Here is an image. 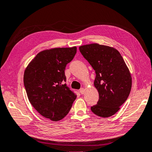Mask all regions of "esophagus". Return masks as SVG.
Wrapping results in <instances>:
<instances>
[{"label":"esophagus","instance_id":"34e87169","mask_svg":"<svg viewBox=\"0 0 152 152\" xmlns=\"http://www.w3.org/2000/svg\"><path fill=\"white\" fill-rule=\"evenodd\" d=\"M85 91H86V90H85V89H84V88H81V89H80V93H81V94H85Z\"/></svg>","mask_w":152,"mask_h":152}]
</instances>
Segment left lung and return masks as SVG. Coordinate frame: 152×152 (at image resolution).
I'll use <instances>...</instances> for the list:
<instances>
[{"label":"left lung","mask_w":152,"mask_h":152,"mask_svg":"<svg viewBox=\"0 0 152 152\" xmlns=\"http://www.w3.org/2000/svg\"><path fill=\"white\" fill-rule=\"evenodd\" d=\"M79 48L96 74L94 84L99 93V100L91 107V111L103 118L114 115L130 94L132 77L128 66L113 47L94 43Z\"/></svg>","instance_id":"left-lung-1"}]
</instances>
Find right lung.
Masks as SVG:
<instances>
[{"instance_id": "1", "label": "right lung", "mask_w": 152, "mask_h": 152, "mask_svg": "<svg viewBox=\"0 0 152 152\" xmlns=\"http://www.w3.org/2000/svg\"><path fill=\"white\" fill-rule=\"evenodd\" d=\"M76 53V46L44 50L25 69L23 81L29 102L50 121H58L65 117L77 98L64 83L66 65Z\"/></svg>"}]
</instances>
